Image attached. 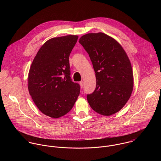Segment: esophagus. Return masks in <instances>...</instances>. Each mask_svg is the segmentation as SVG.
<instances>
[{
    "mask_svg": "<svg viewBox=\"0 0 161 161\" xmlns=\"http://www.w3.org/2000/svg\"><path fill=\"white\" fill-rule=\"evenodd\" d=\"M79 84H80V87H81V88H82V87H83V86H84V82H83V81H80V82H79Z\"/></svg>",
    "mask_w": 161,
    "mask_h": 161,
    "instance_id": "34e87169",
    "label": "esophagus"
}]
</instances>
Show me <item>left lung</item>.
<instances>
[{"label": "left lung", "instance_id": "1", "mask_svg": "<svg viewBox=\"0 0 161 161\" xmlns=\"http://www.w3.org/2000/svg\"><path fill=\"white\" fill-rule=\"evenodd\" d=\"M79 43L89 55L97 81L94 92L87 95L88 103L100 115L115 114L125 105L133 92L130 59L115 39L102 32L86 34Z\"/></svg>", "mask_w": 161, "mask_h": 161}]
</instances>
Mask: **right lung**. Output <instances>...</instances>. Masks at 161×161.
Masks as SVG:
<instances>
[{
  "instance_id": "right-lung-1",
  "label": "right lung",
  "mask_w": 161,
  "mask_h": 161,
  "mask_svg": "<svg viewBox=\"0 0 161 161\" xmlns=\"http://www.w3.org/2000/svg\"><path fill=\"white\" fill-rule=\"evenodd\" d=\"M77 35L55 37L38 50L28 72V88L37 108L44 115L60 118L72 108L80 86L70 77L69 57Z\"/></svg>"
}]
</instances>
